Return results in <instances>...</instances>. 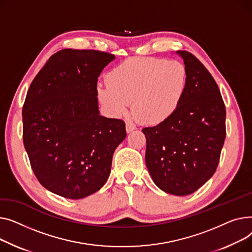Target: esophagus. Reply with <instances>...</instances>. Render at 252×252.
<instances>
[{
    "mask_svg": "<svg viewBox=\"0 0 252 252\" xmlns=\"http://www.w3.org/2000/svg\"><path fill=\"white\" fill-rule=\"evenodd\" d=\"M135 129H136V127L133 125L132 123H130V122L126 123V131H127V133H130L132 131H134Z\"/></svg>",
    "mask_w": 252,
    "mask_h": 252,
    "instance_id": "1",
    "label": "esophagus"
}]
</instances>
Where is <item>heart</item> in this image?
Segmentation results:
<instances>
[{"mask_svg": "<svg viewBox=\"0 0 252 252\" xmlns=\"http://www.w3.org/2000/svg\"><path fill=\"white\" fill-rule=\"evenodd\" d=\"M108 81L97 84V95L112 114L125 115L133 101L143 122L159 124L178 110L186 91L187 71L176 60L138 58L112 70Z\"/></svg>", "mask_w": 252, "mask_h": 252, "instance_id": "heart-1", "label": "heart"}]
</instances>
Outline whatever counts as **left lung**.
<instances>
[{
    "instance_id": "left-lung-1",
    "label": "left lung",
    "mask_w": 252,
    "mask_h": 252,
    "mask_svg": "<svg viewBox=\"0 0 252 252\" xmlns=\"http://www.w3.org/2000/svg\"><path fill=\"white\" fill-rule=\"evenodd\" d=\"M187 71V86L178 110L142 129L145 162L155 184L167 193H193L215 174L226 137V109L211 73L197 58L177 51Z\"/></svg>"
}]
</instances>
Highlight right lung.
Wrapping results in <instances>:
<instances>
[{
	"label": "right lung",
	"mask_w": 252,
	"mask_h": 252,
	"mask_svg": "<svg viewBox=\"0 0 252 252\" xmlns=\"http://www.w3.org/2000/svg\"><path fill=\"white\" fill-rule=\"evenodd\" d=\"M115 56L65 49L53 55L27 92L23 142L39 183L80 199L107 182L125 123L99 115L97 78Z\"/></svg>",
	"instance_id": "obj_1"
}]
</instances>
